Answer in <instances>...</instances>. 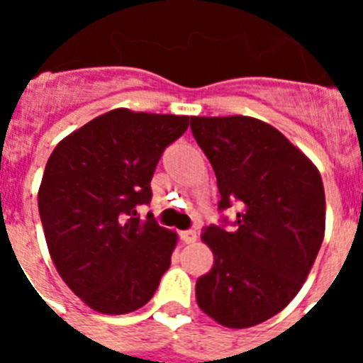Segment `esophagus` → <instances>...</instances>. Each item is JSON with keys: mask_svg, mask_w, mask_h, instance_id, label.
<instances>
[{"mask_svg": "<svg viewBox=\"0 0 363 363\" xmlns=\"http://www.w3.org/2000/svg\"><path fill=\"white\" fill-rule=\"evenodd\" d=\"M179 238H182L184 243H194L198 240V236L194 230H182V233H179Z\"/></svg>", "mask_w": 363, "mask_h": 363, "instance_id": "obj_1", "label": "esophagus"}]
</instances>
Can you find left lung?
<instances>
[{
	"label": "left lung",
	"instance_id": "1",
	"mask_svg": "<svg viewBox=\"0 0 363 363\" xmlns=\"http://www.w3.org/2000/svg\"><path fill=\"white\" fill-rule=\"evenodd\" d=\"M209 158L218 209L238 205L234 230L205 229L214 265L196 281L200 309L245 329L287 307L301 289L325 234V192L314 163L272 125L249 116H192Z\"/></svg>",
	"mask_w": 363,
	"mask_h": 363
}]
</instances>
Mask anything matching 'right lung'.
<instances>
[{"mask_svg":"<svg viewBox=\"0 0 363 363\" xmlns=\"http://www.w3.org/2000/svg\"><path fill=\"white\" fill-rule=\"evenodd\" d=\"M189 116L114 108L74 130L50 154L38 192L50 258L69 289L101 314L140 309L171 265L176 233L149 205L150 179Z\"/></svg>","mask_w":363,"mask_h":363,"instance_id":"right-lung-1","label":"right lung"}]
</instances>
